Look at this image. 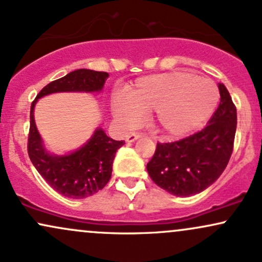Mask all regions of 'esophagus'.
I'll list each match as a JSON object with an SVG mask.
<instances>
[{"label":"esophagus","instance_id":"34e87169","mask_svg":"<svg viewBox=\"0 0 262 262\" xmlns=\"http://www.w3.org/2000/svg\"><path fill=\"white\" fill-rule=\"evenodd\" d=\"M140 137H141L140 133H132L127 135V139H125V141H127V143H133V141L139 139Z\"/></svg>","mask_w":262,"mask_h":262}]
</instances>
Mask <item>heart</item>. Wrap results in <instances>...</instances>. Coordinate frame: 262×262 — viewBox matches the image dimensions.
Returning a JSON list of instances; mask_svg holds the SVG:
<instances>
[{
    "instance_id": "obj_1",
    "label": "heart",
    "mask_w": 262,
    "mask_h": 262,
    "mask_svg": "<svg viewBox=\"0 0 262 262\" xmlns=\"http://www.w3.org/2000/svg\"><path fill=\"white\" fill-rule=\"evenodd\" d=\"M218 100L212 81L175 71L137 80L127 98H114L113 112L124 127L138 124L141 112H152L154 124L162 133L181 137L201 127L214 112Z\"/></svg>"
}]
</instances>
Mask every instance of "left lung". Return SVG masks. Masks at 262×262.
Here are the masks:
<instances>
[{
    "label": "left lung",
    "mask_w": 262,
    "mask_h": 262,
    "mask_svg": "<svg viewBox=\"0 0 262 262\" xmlns=\"http://www.w3.org/2000/svg\"><path fill=\"white\" fill-rule=\"evenodd\" d=\"M221 102L202 130L172 143H158L146 165L159 187L179 197H188L209 187L222 175L233 152L236 108L227 87L218 85Z\"/></svg>",
    "instance_id": "left-lung-1"
}]
</instances>
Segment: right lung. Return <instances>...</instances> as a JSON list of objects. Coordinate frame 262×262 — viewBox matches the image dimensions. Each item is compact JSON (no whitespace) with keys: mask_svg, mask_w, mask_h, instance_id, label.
I'll return each mask as SVG.
<instances>
[{"mask_svg":"<svg viewBox=\"0 0 262 262\" xmlns=\"http://www.w3.org/2000/svg\"><path fill=\"white\" fill-rule=\"evenodd\" d=\"M103 71L79 69L58 79L38 93L31 106V127L28 135V155L32 164L50 187L69 198H86L101 191L112 175V164L117 150L124 141L107 137L97 128L80 149L66 155L48 152L35 125L34 107L39 98L56 92H101L107 77Z\"/></svg>","mask_w":262,"mask_h":262,"instance_id":"obj_1","label":"right lung"}]
</instances>
